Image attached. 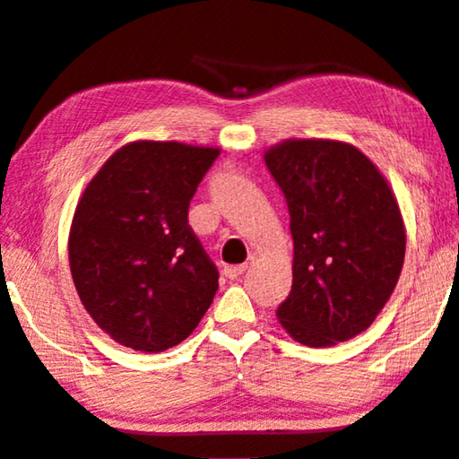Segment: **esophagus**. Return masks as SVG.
<instances>
[{
	"mask_svg": "<svg viewBox=\"0 0 459 459\" xmlns=\"http://www.w3.org/2000/svg\"><path fill=\"white\" fill-rule=\"evenodd\" d=\"M247 269V265L245 264H241V265H224V269H222V273L227 275L229 280H237L238 275H241L243 272Z\"/></svg>",
	"mask_w": 459,
	"mask_h": 459,
	"instance_id": "1",
	"label": "esophagus"
}]
</instances>
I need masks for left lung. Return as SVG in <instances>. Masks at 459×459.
<instances>
[{
	"mask_svg": "<svg viewBox=\"0 0 459 459\" xmlns=\"http://www.w3.org/2000/svg\"><path fill=\"white\" fill-rule=\"evenodd\" d=\"M294 238L292 290L275 316L298 343L331 347L366 331L394 292L406 235L396 198L347 143L286 141L265 152Z\"/></svg>",
	"mask_w": 459,
	"mask_h": 459,
	"instance_id": "8db88e82",
	"label": "left lung"
}]
</instances>
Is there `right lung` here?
Instances as JSON below:
<instances>
[{"label":"right lung","mask_w":459,"mask_h":459,"mask_svg":"<svg viewBox=\"0 0 459 459\" xmlns=\"http://www.w3.org/2000/svg\"><path fill=\"white\" fill-rule=\"evenodd\" d=\"M218 149L130 143L85 187L69 232L73 283L85 310L120 345L165 351L198 326L218 269L187 210Z\"/></svg>","instance_id":"obj_1"}]
</instances>
